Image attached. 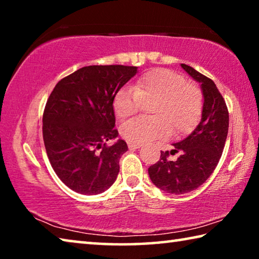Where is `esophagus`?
<instances>
[{"instance_id": "1", "label": "esophagus", "mask_w": 259, "mask_h": 259, "mask_svg": "<svg viewBox=\"0 0 259 259\" xmlns=\"http://www.w3.org/2000/svg\"><path fill=\"white\" fill-rule=\"evenodd\" d=\"M140 144H135V143H128V147L130 148V150H137V148H139Z\"/></svg>"}]
</instances>
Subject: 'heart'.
<instances>
[{"mask_svg":"<svg viewBox=\"0 0 259 259\" xmlns=\"http://www.w3.org/2000/svg\"><path fill=\"white\" fill-rule=\"evenodd\" d=\"M143 102L152 104L151 117H137L121 126L129 143L143 144L165 138L170 133L183 136L195 128L203 109V96L198 87L187 83L181 74L155 68L143 74L131 88H122L114 96L113 109L121 120L137 113Z\"/></svg>","mask_w":259,"mask_h":259,"instance_id":"b5f03b06","label":"heart"}]
</instances>
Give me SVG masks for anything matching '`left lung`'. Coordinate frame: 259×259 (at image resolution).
Wrapping results in <instances>:
<instances>
[{"instance_id":"obj_1","label":"left lung","mask_w":259,"mask_h":259,"mask_svg":"<svg viewBox=\"0 0 259 259\" xmlns=\"http://www.w3.org/2000/svg\"><path fill=\"white\" fill-rule=\"evenodd\" d=\"M182 67L201 83L203 109L194 131L174 144L171 152H161L160 160L148 168L152 183L170 194L194 191L207 181L221 159L229 133V111L214 82L188 65L182 64ZM175 152L181 155L171 161L168 155Z\"/></svg>"}]
</instances>
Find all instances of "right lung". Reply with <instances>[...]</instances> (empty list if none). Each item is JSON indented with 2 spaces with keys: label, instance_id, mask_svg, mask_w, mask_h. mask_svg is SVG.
<instances>
[{
  "label": "right lung",
  "instance_id": "right-lung-1",
  "mask_svg": "<svg viewBox=\"0 0 259 259\" xmlns=\"http://www.w3.org/2000/svg\"><path fill=\"white\" fill-rule=\"evenodd\" d=\"M137 67L94 65L61 78L43 112V140L48 157L65 185L81 194L95 195L116 181L124 140L119 136L113 99L136 75Z\"/></svg>",
  "mask_w": 259,
  "mask_h": 259
}]
</instances>
